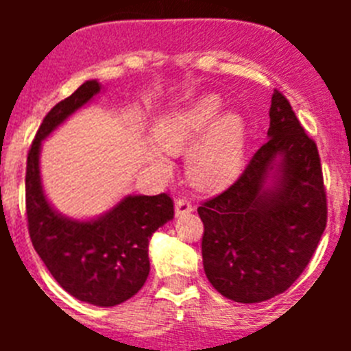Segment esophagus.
Returning a JSON list of instances; mask_svg holds the SVG:
<instances>
[{"instance_id": "1", "label": "esophagus", "mask_w": 351, "mask_h": 351, "mask_svg": "<svg viewBox=\"0 0 351 351\" xmlns=\"http://www.w3.org/2000/svg\"><path fill=\"white\" fill-rule=\"evenodd\" d=\"M193 210V206H191L190 200L186 198H179L176 202V216H184V214H190Z\"/></svg>"}]
</instances>
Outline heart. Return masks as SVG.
<instances>
[{
    "instance_id": "obj_1",
    "label": "heart",
    "mask_w": 351,
    "mask_h": 351,
    "mask_svg": "<svg viewBox=\"0 0 351 351\" xmlns=\"http://www.w3.org/2000/svg\"><path fill=\"white\" fill-rule=\"evenodd\" d=\"M218 96L207 95L186 107L170 110L154 123L158 147L170 154H184L186 173L195 188L221 191L241 176L246 165L247 125L243 114L223 112ZM151 163L167 169L159 149L147 151Z\"/></svg>"
}]
</instances>
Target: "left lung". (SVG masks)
Here are the masks:
<instances>
[{"instance_id": "obj_1", "label": "left lung", "mask_w": 351, "mask_h": 351, "mask_svg": "<svg viewBox=\"0 0 351 351\" xmlns=\"http://www.w3.org/2000/svg\"><path fill=\"white\" fill-rule=\"evenodd\" d=\"M267 141L237 181L198 207L207 280L226 299L255 304L280 295L311 260L327 225L316 144L274 91Z\"/></svg>"}]
</instances>
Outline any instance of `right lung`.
Segmentation results:
<instances>
[{"label": "right lung", "mask_w": 351, "mask_h": 351, "mask_svg": "<svg viewBox=\"0 0 351 351\" xmlns=\"http://www.w3.org/2000/svg\"><path fill=\"white\" fill-rule=\"evenodd\" d=\"M100 91L98 80H86L40 125L27 154L26 213L31 243L60 287L82 302L110 308L144 287L149 239L173 218V202L167 193L126 195L91 219L68 218L51 206L40 176L42 142Z\"/></svg>", "instance_id": "right-lung-1"}]
</instances>
